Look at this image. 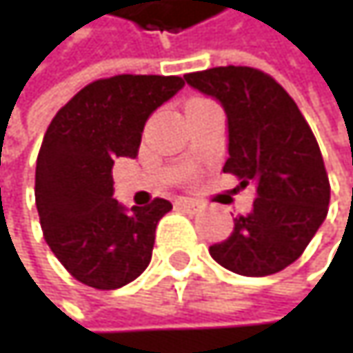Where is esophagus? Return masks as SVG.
I'll list each match as a JSON object with an SVG mask.
<instances>
[{"mask_svg":"<svg viewBox=\"0 0 353 353\" xmlns=\"http://www.w3.org/2000/svg\"><path fill=\"white\" fill-rule=\"evenodd\" d=\"M176 204L179 208H185V210H192V212L200 210V202H196V200H192V198H179Z\"/></svg>","mask_w":353,"mask_h":353,"instance_id":"obj_1","label":"esophagus"}]
</instances>
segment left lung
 Listing matches in <instances>:
<instances>
[{
	"label": "left lung",
	"mask_w": 353,
	"mask_h": 353,
	"mask_svg": "<svg viewBox=\"0 0 353 353\" xmlns=\"http://www.w3.org/2000/svg\"><path fill=\"white\" fill-rule=\"evenodd\" d=\"M221 102L229 126L225 174L255 183L253 210L237 216L229 239L210 245L223 268L270 276L301 257L327 216L329 177L317 139L286 90L251 67H214L183 75Z\"/></svg>",
	"instance_id": "left-lung-1"
}]
</instances>
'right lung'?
Masks as SVG:
<instances>
[{
	"label": "right lung",
	"mask_w": 353,
	"mask_h": 353,
	"mask_svg": "<svg viewBox=\"0 0 353 353\" xmlns=\"http://www.w3.org/2000/svg\"><path fill=\"white\" fill-rule=\"evenodd\" d=\"M183 88L176 75H114L77 92L48 124L36 159L44 239L85 286L116 290L139 278L172 202L130 210L112 198L116 157H137L145 122Z\"/></svg>",
	"instance_id": "1"
}]
</instances>
